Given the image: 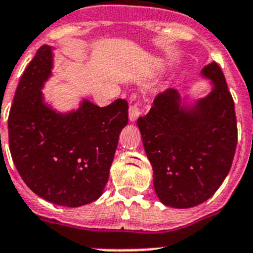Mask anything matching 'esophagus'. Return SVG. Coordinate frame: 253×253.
I'll return each mask as SVG.
<instances>
[{
	"mask_svg": "<svg viewBox=\"0 0 253 253\" xmlns=\"http://www.w3.org/2000/svg\"><path fill=\"white\" fill-rule=\"evenodd\" d=\"M140 102H133L132 105H130V109H128V118H130L131 122H135L139 118V116H140Z\"/></svg>",
	"mask_w": 253,
	"mask_h": 253,
	"instance_id": "esophagus-1",
	"label": "esophagus"
}]
</instances>
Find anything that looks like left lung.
Here are the masks:
<instances>
[{
    "label": "left lung",
    "instance_id": "left-lung-1",
    "mask_svg": "<svg viewBox=\"0 0 253 253\" xmlns=\"http://www.w3.org/2000/svg\"><path fill=\"white\" fill-rule=\"evenodd\" d=\"M201 74L212 80L208 96L184 105L179 92L169 88L136 122L156 194L171 208H192L208 200L229 174L235 155L237 117L222 70L212 62Z\"/></svg>",
    "mask_w": 253,
    "mask_h": 253
}]
</instances>
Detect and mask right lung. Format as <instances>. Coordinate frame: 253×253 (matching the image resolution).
<instances>
[{
	"label": "right lung",
	"mask_w": 253,
	"mask_h": 253,
	"mask_svg": "<svg viewBox=\"0 0 253 253\" xmlns=\"http://www.w3.org/2000/svg\"><path fill=\"white\" fill-rule=\"evenodd\" d=\"M52 69V46L42 45L24 70L10 109V153L35 194L77 208L97 200L105 188L128 104L117 98L100 108L83 100L78 110L57 113L41 92Z\"/></svg>",
	"instance_id": "obj_1"
}]
</instances>
